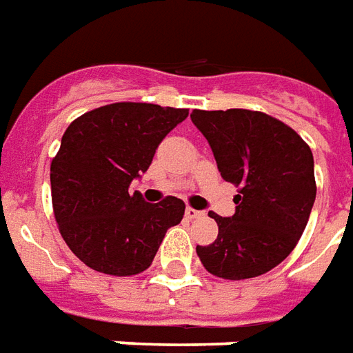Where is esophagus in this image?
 <instances>
[{"label": "esophagus", "instance_id": "obj_1", "mask_svg": "<svg viewBox=\"0 0 353 353\" xmlns=\"http://www.w3.org/2000/svg\"><path fill=\"white\" fill-rule=\"evenodd\" d=\"M186 216L190 220H195V218H201L203 216V210H195V208H186Z\"/></svg>", "mask_w": 353, "mask_h": 353}]
</instances>
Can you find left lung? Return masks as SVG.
<instances>
[{
	"label": "left lung",
	"instance_id": "1",
	"mask_svg": "<svg viewBox=\"0 0 353 353\" xmlns=\"http://www.w3.org/2000/svg\"><path fill=\"white\" fill-rule=\"evenodd\" d=\"M190 118L222 179L241 188L235 214H210L218 239L197 246V256L220 279L265 274L292 254L307 228L316 199L312 152L290 125L258 110H194Z\"/></svg>",
	"mask_w": 353,
	"mask_h": 353
}]
</instances>
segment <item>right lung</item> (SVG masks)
<instances>
[{
    "instance_id": "1",
    "label": "right lung",
    "mask_w": 353,
    "mask_h": 353,
    "mask_svg": "<svg viewBox=\"0 0 353 353\" xmlns=\"http://www.w3.org/2000/svg\"><path fill=\"white\" fill-rule=\"evenodd\" d=\"M188 109L112 103L79 117L50 165L56 222L77 258L94 271L131 276L148 269L184 201L146 203L130 184L150 167L159 143Z\"/></svg>"
}]
</instances>
